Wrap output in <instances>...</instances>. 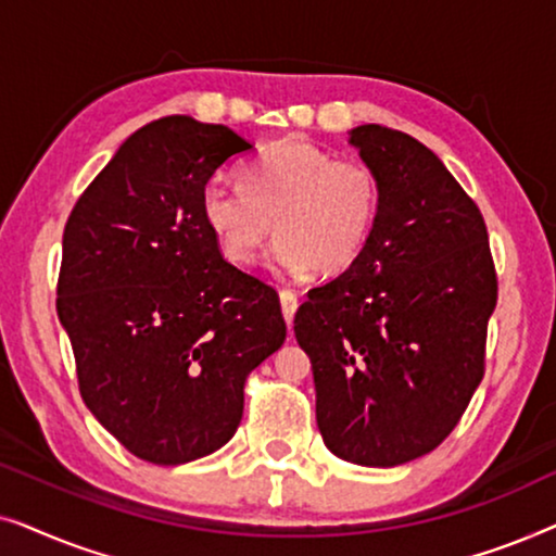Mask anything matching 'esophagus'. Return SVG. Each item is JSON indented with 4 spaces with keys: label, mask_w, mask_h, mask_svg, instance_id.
I'll use <instances>...</instances> for the list:
<instances>
[{
    "label": "esophagus",
    "mask_w": 556,
    "mask_h": 556,
    "mask_svg": "<svg viewBox=\"0 0 556 556\" xmlns=\"http://www.w3.org/2000/svg\"><path fill=\"white\" fill-rule=\"evenodd\" d=\"M280 308H283V318H286L288 329H291L295 311H299V295H295L293 291H288V288H283V291H280Z\"/></svg>",
    "instance_id": "1"
}]
</instances>
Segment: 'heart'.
I'll use <instances>...</instances> for the list:
<instances>
[{
    "instance_id": "b5f03b06",
    "label": "heart",
    "mask_w": 556,
    "mask_h": 556,
    "mask_svg": "<svg viewBox=\"0 0 556 556\" xmlns=\"http://www.w3.org/2000/svg\"><path fill=\"white\" fill-rule=\"evenodd\" d=\"M240 192L212 185L202 192L204 225L227 261L248 265L270 230L280 270H346L367 248L379 215V177L362 159H337L306 141H283L242 166Z\"/></svg>"
}]
</instances>
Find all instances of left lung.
Returning <instances> with one entry per match:
<instances>
[{
    "label": "left lung",
    "instance_id": "left-lung-1",
    "mask_svg": "<svg viewBox=\"0 0 556 556\" xmlns=\"http://www.w3.org/2000/svg\"><path fill=\"white\" fill-rule=\"evenodd\" d=\"M349 143L379 177L375 230L354 265L308 291L293 331L326 447L392 468L435 451L466 413L498 280L481 210L425 143L377 124Z\"/></svg>",
    "mask_w": 556,
    "mask_h": 556
}]
</instances>
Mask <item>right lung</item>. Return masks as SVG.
<instances>
[{"mask_svg": "<svg viewBox=\"0 0 556 556\" xmlns=\"http://www.w3.org/2000/svg\"><path fill=\"white\" fill-rule=\"evenodd\" d=\"M253 143L189 116L128 136L67 217L58 316L96 420L179 466L235 435L245 379L286 341L278 293L227 263L200 200Z\"/></svg>", "mask_w": 556, "mask_h": 556, "instance_id": "1", "label": "right lung"}]
</instances>
